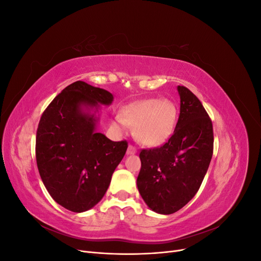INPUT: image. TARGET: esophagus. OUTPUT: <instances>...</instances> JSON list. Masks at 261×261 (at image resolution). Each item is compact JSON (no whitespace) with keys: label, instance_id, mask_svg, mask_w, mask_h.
<instances>
[{"label":"esophagus","instance_id":"1","mask_svg":"<svg viewBox=\"0 0 261 261\" xmlns=\"http://www.w3.org/2000/svg\"><path fill=\"white\" fill-rule=\"evenodd\" d=\"M137 152V149L133 145H129L127 148V154H135Z\"/></svg>","mask_w":261,"mask_h":261}]
</instances>
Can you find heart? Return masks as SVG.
Wrapping results in <instances>:
<instances>
[{
	"label": "heart",
	"instance_id": "heart-1",
	"mask_svg": "<svg viewBox=\"0 0 261 261\" xmlns=\"http://www.w3.org/2000/svg\"><path fill=\"white\" fill-rule=\"evenodd\" d=\"M176 120V108L172 102L149 99L124 108L115 126L120 129L126 126L135 128L136 138L141 144L158 146L171 137Z\"/></svg>",
	"mask_w": 261,
	"mask_h": 261
}]
</instances>
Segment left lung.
<instances>
[{"instance_id":"1","label":"left lung","mask_w":261,"mask_h":261,"mask_svg":"<svg viewBox=\"0 0 261 261\" xmlns=\"http://www.w3.org/2000/svg\"><path fill=\"white\" fill-rule=\"evenodd\" d=\"M177 90L180 109L174 133L162 146L139 153V194L161 215L178 211L196 195L213 153L211 118L191 90L184 86Z\"/></svg>"}]
</instances>
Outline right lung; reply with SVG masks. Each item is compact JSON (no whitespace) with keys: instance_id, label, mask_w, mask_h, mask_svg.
Here are the masks:
<instances>
[{"instance_id":"right-lung-1","label":"right lung","mask_w":261,"mask_h":261,"mask_svg":"<svg viewBox=\"0 0 261 261\" xmlns=\"http://www.w3.org/2000/svg\"><path fill=\"white\" fill-rule=\"evenodd\" d=\"M112 93L75 82L46 107L38 125L36 159L52 198L73 212L91 209L102 199L125 155L127 141H112L94 132L96 117L83 107L109 106Z\"/></svg>"}]
</instances>
